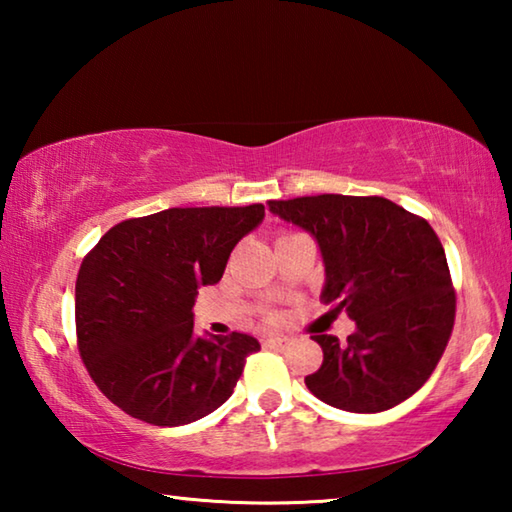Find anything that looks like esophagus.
I'll use <instances>...</instances> for the list:
<instances>
[{
	"label": "esophagus",
	"mask_w": 512,
	"mask_h": 512,
	"mask_svg": "<svg viewBox=\"0 0 512 512\" xmlns=\"http://www.w3.org/2000/svg\"><path fill=\"white\" fill-rule=\"evenodd\" d=\"M289 339H284V336H266L264 339V348H271V350H282L287 348Z\"/></svg>",
	"instance_id": "34e87169"
}]
</instances>
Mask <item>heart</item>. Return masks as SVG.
Wrapping results in <instances>:
<instances>
[{
	"mask_svg": "<svg viewBox=\"0 0 512 512\" xmlns=\"http://www.w3.org/2000/svg\"><path fill=\"white\" fill-rule=\"evenodd\" d=\"M266 320H268V323H277V316L275 314H268Z\"/></svg>",
	"mask_w": 512,
	"mask_h": 512,
	"instance_id": "1",
	"label": "heart"
}]
</instances>
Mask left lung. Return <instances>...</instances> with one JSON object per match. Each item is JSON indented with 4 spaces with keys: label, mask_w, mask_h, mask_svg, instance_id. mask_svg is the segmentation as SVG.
Returning a JSON list of instances; mask_svg holds the SVG:
<instances>
[{
    "label": "left lung",
    "mask_w": 512,
    "mask_h": 512,
    "mask_svg": "<svg viewBox=\"0 0 512 512\" xmlns=\"http://www.w3.org/2000/svg\"><path fill=\"white\" fill-rule=\"evenodd\" d=\"M268 207L316 237L327 275L320 300L357 323L348 343L311 336L323 366L305 377L309 391L352 413L411 397L436 370L456 318L445 248L427 219L381 196L320 194Z\"/></svg>",
    "instance_id": "left-lung-1"
}]
</instances>
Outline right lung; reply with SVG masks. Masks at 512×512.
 <instances>
[{
    "label": "right lung",
    "mask_w": 512,
    "mask_h": 512,
    "mask_svg": "<svg viewBox=\"0 0 512 512\" xmlns=\"http://www.w3.org/2000/svg\"><path fill=\"white\" fill-rule=\"evenodd\" d=\"M262 219V203L171 207L117 223L83 257L76 345L99 391L131 418L180 427L235 391L257 339H198L192 307Z\"/></svg>",
    "instance_id": "right-lung-1"
}]
</instances>
